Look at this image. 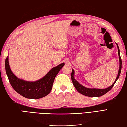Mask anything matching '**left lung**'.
I'll return each mask as SVG.
<instances>
[{"label":"left lung","instance_id":"8db88e82","mask_svg":"<svg viewBox=\"0 0 127 127\" xmlns=\"http://www.w3.org/2000/svg\"><path fill=\"white\" fill-rule=\"evenodd\" d=\"M116 45L117 46V48H118V56H119V68L118 70V75L116 77V80L114 81L113 84L111 86H110L109 87H107L106 88H103V89H99V88H87L86 87L83 85H81L77 81H76L75 78V71L74 70H72V73H71V80L72 81V83L73 84V86H75V87L78 91L80 92L81 94L83 95H86L88 97H100L102 95L106 94V93L108 92L110 90H111V88L113 87L114 85L115 84L117 80H118L119 76H120L121 69H122V60L120 56V50L119 49V46L118 44L116 43Z\"/></svg>","mask_w":127,"mask_h":127}]
</instances>
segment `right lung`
Instances as JSON below:
<instances>
[{"mask_svg": "<svg viewBox=\"0 0 127 127\" xmlns=\"http://www.w3.org/2000/svg\"><path fill=\"white\" fill-rule=\"evenodd\" d=\"M64 65L62 63L50 70L42 78L35 81L22 80L14 75L9 64L8 56L5 59V71L9 82L19 94L29 99H39L45 97L51 91L55 78Z\"/></svg>", "mask_w": 127, "mask_h": 127, "instance_id": "obj_1", "label": "right lung"}]
</instances>
